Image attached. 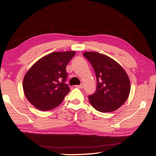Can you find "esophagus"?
Wrapping results in <instances>:
<instances>
[{
  "mask_svg": "<svg viewBox=\"0 0 156 156\" xmlns=\"http://www.w3.org/2000/svg\"><path fill=\"white\" fill-rule=\"evenodd\" d=\"M76 87H78V88L82 89V88H83V84H80V85H76Z\"/></svg>",
  "mask_w": 156,
  "mask_h": 156,
  "instance_id": "esophagus-1",
  "label": "esophagus"
}]
</instances>
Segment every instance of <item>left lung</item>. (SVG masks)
<instances>
[{
	"instance_id": "left-lung-1",
	"label": "left lung",
	"mask_w": 156,
	"mask_h": 156,
	"mask_svg": "<svg viewBox=\"0 0 156 156\" xmlns=\"http://www.w3.org/2000/svg\"><path fill=\"white\" fill-rule=\"evenodd\" d=\"M83 56L91 62L96 76V91L88 97L90 104L100 112L118 109L130 94V80L125 70L112 58L98 52L85 51Z\"/></svg>"
}]
</instances>
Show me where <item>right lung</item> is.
<instances>
[{"label": "right lung", "mask_w": 156, "mask_h": 156, "mask_svg": "<svg viewBox=\"0 0 156 156\" xmlns=\"http://www.w3.org/2000/svg\"><path fill=\"white\" fill-rule=\"evenodd\" d=\"M76 51L53 52L41 58L30 68L23 78L26 98L36 109H53L61 103L70 89L65 82L66 66Z\"/></svg>", "instance_id": "right-lung-1"}]
</instances>
